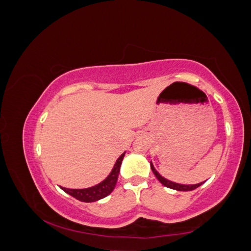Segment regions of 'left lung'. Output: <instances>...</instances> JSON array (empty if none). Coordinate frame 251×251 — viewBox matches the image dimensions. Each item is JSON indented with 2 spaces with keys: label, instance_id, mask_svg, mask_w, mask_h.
<instances>
[{
  "label": "left lung",
  "instance_id": "left-lung-1",
  "mask_svg": "<svg viewBox=\"0 0 251 251\" xmlns=\"http://www.w3.org/2000/svg\"><path fill=\"white\" fill-rule=\"evenodd\" d=\"M150 168L152 170V172H153V174L155 175V177L159 179L160 183L165 186V187L168 188H171V189H175V190H178V191H190V190H194L196 188H198L199 186L202 185L204 181H202V183H199V184H193V185H185V184H178V183H175V181H172L168 178H165L162 176L158 171L155 170L153 163H152V161H150Z\"/></svg>",
  "mask_w": 251,
  "mask_h": 251
}]
</instances>
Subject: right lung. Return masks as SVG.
<instances>
[{
    "label": "right lung",
    "mask_w": 251,
    "mask_h": 251,
    "mask_svg": "<svg viewBox=\"0 0 251 251\" xmlns=\"http://www.w3.org/2000/svg\"><path fill=\"white\" fill-rule=\"evenodd\" d=\"M124 156H125V152L116 160L115 164L111 171V173L107 175L106 178L103 179L101 183L92 186V187L83 188V189H70L65 187H61V188L68 195L73 196V197L76 198L77 200L82 201V202H95V201H98L106 197V196H109L112 193L113 189L115 187L117 178H119L122 161L124 159Z\"/></svg>",
    "instance_id": "1"
}]
</instances>
